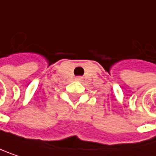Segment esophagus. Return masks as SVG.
Returning <instances> with one entry per match:
<instances>
[{
	"label": "esophagus",
	"mask_w": 156,
	"mask_h": 156,
	"mask_svg": "<svg viewBox=\"0 0 156 156\" xmlns=\"http://www.w3.org/2000/svg\"><path fill=\"white\" fill-rule=\"evenodd\" d=\"M75 80H76V81H82V77H81V76H77V77L75 78Z\"/></svg>",
	"instance_id": "1"
}]
</instances>
